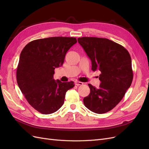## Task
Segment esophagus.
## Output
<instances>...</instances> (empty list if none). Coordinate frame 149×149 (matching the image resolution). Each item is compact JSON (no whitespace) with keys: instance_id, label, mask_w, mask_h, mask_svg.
I'll return each instance as SVG.
<instances>
[{"instance_id":"esophagus-1","label":"esophagus","mask_w":149,"mask_h":149,"mask_svg":"<svg viewBox=\"0 0 149 149\" xmlns=\"http://www.w3.org/2000/svg\"><path fill=\"white\" fill-rule=\"evenodd\" d=\"M83 83H82V82H80V81H76L75 82V85L76 86H81V85H83Z\"/></svg>"}]
</instances>
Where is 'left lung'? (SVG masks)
I'll return each mask as SVG.
<instances>
[{
	"instance_id": "8db88e82",
	"label": "left lung",
	"mask_w": 149,
	"mask_h": 149,
	"mask_svg": "<svg viewBox=\"0 0 149 149\" xmlns=\"http://www.w3.org/2000/svg\"><path fill=\"white\" fill-rule=\"evenodd\" d=\"M78 41L91 60V70L101 73L99 88L88 84L90 93L83 99L84 104L95 113H106L118 104L131 85L130 54L123 46L107 38L81 37Z\"/></svg>"
}]
</instances>
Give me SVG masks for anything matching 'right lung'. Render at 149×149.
<instances>
[{
	"instance_id": "add662e5",
	"label": "right lung",
	"mask_w": 149,
	"mask_h": 149,
	"mask_svg": "<svg viewBox=\"0 0 149 149\" xmlns=\"http://www.w3.org/2000/svg\"><path fill=\"white\" fill-rule=\"evenodd\" d=\"M76 38L55 37L35 40L22 49L17 69V81L26 101L43 114L57 111L64 103L66 93L73 81L53 79L55 69L62 66Z\"/></svg>"
}]
</instances>
